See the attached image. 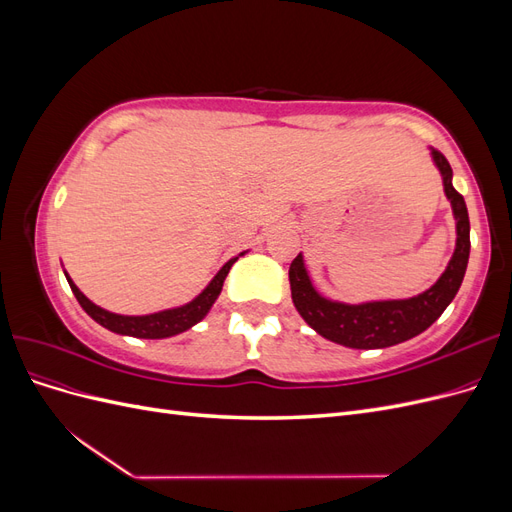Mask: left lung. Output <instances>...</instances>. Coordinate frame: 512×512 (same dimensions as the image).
<instances>
[{"label":"left lung","mask_w":512,"mask_h":512,"mask_svg":"<svg viewBox=\"0 0 512 512\" xmlns=\"http://www.w3.org/2000/svg\"><path fill=\"white\" fill-rule=\"evenodd\" d=\"M431 156L444 179L446 198L451 200L457 220V247L440 280L429 290L404 301H376L363 305L335 303L320 297L309 282L301 254L292 260L288 277L292 303L303 320L322 337L348 348H386L406 342L436 322L466 275L470 258V218L463 196L453 188V168L438 149Z\"/></svg>","instance_id":"obj_1"}]
</instances>
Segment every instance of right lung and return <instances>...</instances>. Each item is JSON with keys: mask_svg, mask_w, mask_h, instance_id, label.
Wrapping results in <instances>:
<instances>
[{"mask_svg": "<svg viewBox=\"0 0 512 512\" xmlns=\"http://www.w3.org/2000/svg\"><path fill=\"white\" fill-rule=\"evenodd\" d=\"M237 258L228 260L226 265L220 269V273L213 277L211 284L198 294L194 301H190L188 305L177 307V309H166V312H158V314H149V316H119V314H111L106 309L98 307L91 303L85 294L72 284V280L68 277V284L74 292L76 301L81 303V307L85 312L94 318L98 324H102L104 329L113 331V333H121V335H132V337H143V339H162V337H170L188 331L190 327L198 320H203L207 316V312L211 309V305L218 299V294L222 292L224 280L230 271V267L235 265Z\"/></svg>", "mask_w": 512, "mask_h": 512, "instance_id": "1", "label": "right lung"}]
</instances>
